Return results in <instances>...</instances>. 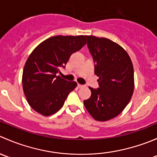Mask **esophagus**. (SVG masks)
Returning a JSON list of instances; mask_svg holds the SVG:
<instances>
[{
	"label": "esophagus",
	"instance_id": "obj_1",
	"mask_svg": "<svg viewBox=\"0 0 157 157\" xmlns=\"http://www.w3.org/2000/svg\"><path fill=\"white\" fill-rule=\"evenodd\" d=\"M77 86H78V88H83V87H84L85 86V85H81V84H77Z\"/></svg>",
	"mask_w": 157,
	"mask_h": 157
}]
</instances>
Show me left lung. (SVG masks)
Returning <instances> with one entry per match:
<instances>
[{
	"instance_id": "1",
	"label": "left lung",
	"mask_w": 157,
	"mask_h": 157,
	"mask_svg": "<svg viewBox=\"0 0 157 157\" xmlns=\"http://www.w3.org/2000/svg\"><path fill=\"white\" fill-rule=\"evenodd\" d=\"M86 38L99 88L89 87L91 96L83 103L95 120L105 121L118 116L131 100L134 88L133 64L127 52L110 39Z\"/></svg>"
}]
</instances>
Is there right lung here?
I'll use <instances>...</instances> for the list:
<instances>
[{"label": "right lung", "mask_w": 157, "mask_h": 157, "mask_svg": "<svg viewBox=\"0 0 157 157\" xmlns=\"http://www.w3.org/2000/svg\"><path fill=\"white\" fill-rule=\"evenodd\" d=\"M86 44V36H56L43 41L33 51L22 77L23 92L32 109L44 116L61 109L77 84L56 74L65 67L71 55Z\"/></svg>", "instance_id": "right-lung-1"}]
</instances>
